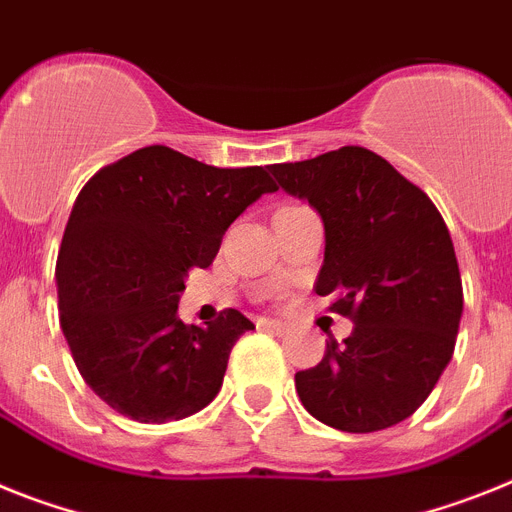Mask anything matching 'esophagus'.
<instances>
[{"mask_svg":"<svg viewBox=\"0 0 512 512\" xmlns=\"http://www.w3.org/2000/svg\"><path fill=\"white\" fill-rule=\"evenodd\" d=\"M259 326L264 331H272V334H285V331H287V323L274 321V318H261Z\"/></svg>","mask_w":512,"mask_h":512,"instance_id":"34e87169","label":"esophagus"}]
</instances>
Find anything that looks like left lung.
<instances>
[{
  "mask_svg": "<svg viewBox=\"0 0 512 512\" xmlns=\"http://www.w3.org/2000/svg\"><path fill=\"white\" fill-rule=\"evenodd\" d=\"M269 170L321 217L326 248L313 290L355 321L344 344L329 339L316 368L295 373L300 401L344 432L399 425L448 368L464 313L443 217L425 191L365 147Z\"/></svg>",
  "mask_w": 512,
  "mask_h": 512,
  "instance_id": "left-lung-1",
  "label": "left lung"
}]
</instances>
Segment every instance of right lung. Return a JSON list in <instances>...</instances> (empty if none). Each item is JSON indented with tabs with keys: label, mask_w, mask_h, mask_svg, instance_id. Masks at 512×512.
<instances>
[{
	"label": "right lung",
	"mask_w": 512,
	"mask_h": 512,
	"mask_svg": "<svg viewBox=\"0 0 512 512\" xmlns=\"http://www.w3.org/2000/svg\"><path fill=\"white\" fill-rule=\"evenodd\" d=\"M277 186L264 168H214L152 144L95 173L61 238L59 321L74 365L124 417L163 425L220 393L230 349L253 329L240 310L183 323L189 269H207L222 235Z\"/></svg>",
	"instance_id": "1"
}]
</instances>
